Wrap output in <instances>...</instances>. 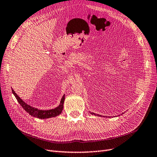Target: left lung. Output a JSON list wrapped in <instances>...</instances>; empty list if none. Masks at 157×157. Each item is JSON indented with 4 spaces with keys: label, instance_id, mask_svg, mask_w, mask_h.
Segmentation results:
<instances>
[{
    "label": "left lung",
    "instance_id": "obj_1",
    "mask_svg": "<svg viewBox=\"0 0 157 157\" xmlns=\"http://www.w3.org/2000/svg\"><path fill=\"white\" fill-rule=\"evenodd\" d=\"M91 114H94V115H95V116H102L101 115H99V114H95V113H90Z\"/></svg>",
    "mask_w": 157,
    "mask_h": 157
}]
</instances>
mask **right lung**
<instances>
[{
  "mask_svg": "<svg viewBox=\"0 0 157 157\" xmlns=\"http://www.w3.org/2000/svg\"><path fill=\"white\" fill-rule=\"evenodd\" d=\"M12 91L13 94L14 95V96L16 97L17 102H18L20 104V105L23 107V109L27 112V113H29L31 116H33V117H36L40 119H46V118H49L52 117H55V116H57L59 114H60L62 110H63V106H64L63 105H64V102L65 99V97H64L65 95H64L63 97H62L59 106L54 109L43 110H39L36 108H34V107L31 106L30 105L25 103V102L22 101L19 97V96L15 93L14 89H12Z\"/></svg>",
  "mask_w": 157,
  "mask_h": 157,
  "instance_id": "obj_1",
  "label": "right lung"
}]
</instances>
